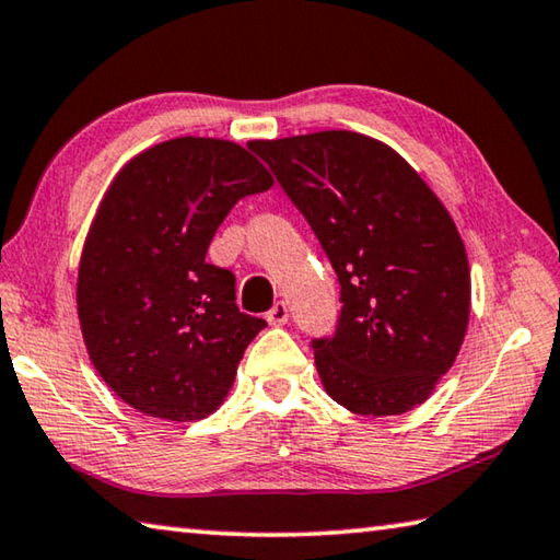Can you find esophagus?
I'll return each instance as SVG.
<instances>
[{
  "mask_svg": "<svg viewBox=\"0 0 560 560\" xmlns=\"http://www.w3.org/2000/svg\"><path fill=\"white\" fill-rule=\"evenodd\" d=\"M265 319H268L272 327H282V325H288V319H290V310H288L285 302H278V305H275V307L268 312V315H265Z\"/></svg>",
  "mask_w": 560,
  "mask_h": 560,
  "instance_id": "esophagus-1",
  "label": "esophagus"
}]
</instances>
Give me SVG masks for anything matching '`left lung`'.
Listing matches in <instances>:
<instances>
[{
    "label": "left lung",
    "mask_w": 560,
    "mask_h": 560,
    "mask_svg": "<svg viewBox=\"0 0 560 560\" xmlns=\"http://www.w3.org/2000/svg\"><path fill=\"white\" fill-rule=\"evenodd\" d=\"M248 147L339 278L335 337L312 341L327 394L374 418L423 404L455 364L469 319V265L453 215L374 137L325 130Z\"/></svg>",
    "instance_id": "1"
}]
</instances>
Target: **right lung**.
<instances>
[{"label":"right lung","mask_w":560,"mask_h":560,"mask_svg":"<svg viewBox=\"0 0 560 560\" xmlns=\"http://www.w3.org/2000/svg\"><path fill=\"white\" fill-rule=\"evenodd\" d=\"M272 176L245 147L176 137L127 162L105 191L78 268L93 366L144 416L201 420L223 404L268 322L235 305L231 270L206 262L213 233Z\"/></svg>","instance_id":"obj_1"}]
</instances>
